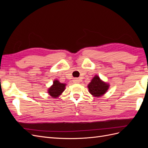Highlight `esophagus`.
Instances as JSON below:
<instances>
[{
  "mask_svg": "<svg viewBox=\"0 0 148 148\" xmlns=\"http://www.w3.org/2000/svg\"><path fill=\"white\" fill-rule=\"evenodd\" d=\"M80 82V79H79V78H75L74 79H73V83H79Z\"/></svg>",
  "mask_w": 148,
  "mask_h": 148,
  "instance_id": "1",
  "label": "esophagus"
}]
</instances>
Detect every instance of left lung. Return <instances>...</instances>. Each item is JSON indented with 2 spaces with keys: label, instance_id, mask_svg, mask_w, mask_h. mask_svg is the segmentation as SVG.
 <instances>
[{
  "label": "left lung",
  "instance_id": "1",
  "mask_svg": "<svg viewBox=\"0 0 148 148\" xmlns=\"http://www.w3.org/2000/svg\"><path fill=\"white\" fill-rule=\"evenodd\" d=\"M89 91L95 97H99L105 94L109 88V84L102 82L99 77L95 76L88 84Z\"/></svg>",
  "mask_w": 148,
  "mask_h": 148
}]
</instances>
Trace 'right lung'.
Here are the masks:
<instances>
[{"mask_svg":"<svg viewBox=\"0 0 148 148\" xmlns=\"http://www.w3.org/2000/svg\"><path fill=\"white\" fill-rule=\"evenodd\" d=\"M65 84L61 83L57 80H55L53 83V85L48 89V92L52 97H57L60 96L64 90Z\"/></svg>","mask_w":148,"mask_h":148,"instance_id":"1","label":"right lung"}]
</instances>
